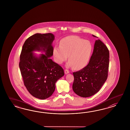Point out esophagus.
Listing matches in <instances>:
<instances>
[{
  "label": "esophagus",
  "instance_id": "obj_1",
  "mask_svg": "<svg viewBox=\"0 0 130 130\" xmlns=\"http://www.w3.org/2000/svg\"><path fill=\"white\" fill-rule=\"evenodd\" d=\"M64 72H65V74H68L69 73V71H68V70H65Z\"/></svg>",
  "mask_w": 130,
  "mask_h": 130
}]
</instances>
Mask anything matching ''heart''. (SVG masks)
<instances>
[{
  "mask_svg": "<svg viewBox=\"0 0 130 130\" xmlns=\"http://www.w3.org/2000/svg\"><path fill=\"white\" fill-rule=\"evenodd\" d=\"M90 41L76 36L65 37L60 41V46H55L53 49V56L56 62L62 64L67 59L69 61L68 67H74L79 70L85 67L89 62L92 51Z\"/></svg>",
  "mask_w": 130,
  "mask_h": 130,
  "instance_id": "1",
  "label": "heart"
}]
</instances>
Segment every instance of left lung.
<instances>
[{"label":"left lung","mask_w":130,"mask_h":130,"mask_svg":"<svg viewBox=\"0 0 130 130\" xmlns=\"http://www.w3.org/2000/svg\"><path fill=\"white\" fill-rule=\"evenodd\" d=\"M109 65L108 49L101 40H96L88 64L73 73L74 92L83 98L91 97L98 92L107 79Z\"/></svg>","instance_id":"left-lung-1"}]
</instances>
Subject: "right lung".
I'll return each instance as SVG.
<instances>
[{"mask_svg": "<svg viewBox=\"0 0 130 130\" xmlns=\"http://www.w3.org/2000/svg\"><path fill=\"white\" fill-rule=\"evenodd\" d=\"M54 39L52 33H36L25 41L20 56L19 66L24 85L33 96L41 100L51 96L55 83L64 75L62 68L51 59ZM35 51L44 54L37 55Z\"/></svg>", "mask_w": 130, "mask_h": 130, "instance_id": "right-lung-1", "label": "right lung"}]
</instances>
